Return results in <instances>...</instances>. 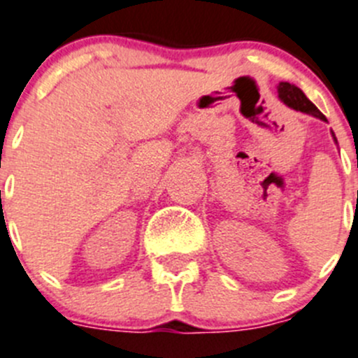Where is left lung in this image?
Wrapping results in <instances>:
<instances>
[{"label":"left lung","mask_w":358,"mask_h":358,"mask_svg":"<svg viewBox=\"0 0 358 358\" xmlns=\"http://www.w3.org/2000/svg\"><path fill=\"white\" fill-rule=\"evenodd\" d=\"M278 93H279V98H281V101H283V103H287L290 108L306 112V114L315 115V117L322 119V121H327L325 115H323L322 112L315 107V103H311V101L308 100V96H306V94L302 93L297 86H294V84L279 83ZM334 141H336V137H334Z\"/></svg>","instance_id":"obj_1"}]
</instances>
